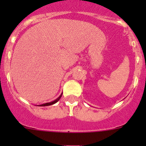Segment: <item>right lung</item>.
<instances>
[{"label": "right lung", "instance_id": "add662e5", "mask_svg": "<svg viewBox=\"0 0 146 146\" xmlns=\"http://www.w3.org/2000/svg\"><path fill=\"white\" fill-rule=\"evenodd\" d=\"M62 96V94H60V96H59L58 98L57 99H55V101H53V102H48V103H45V104H41V105H39V106H49V105H52V104H55V103H56L57 102H58L59 101V99H60V97H61Z\"/></svg>", "mask_w": 146, "mask_h": 146}]
</instances>
